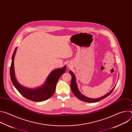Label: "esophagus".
Masks as SVG:
<instances>
[{
    "instance_id": "1",
    "label": "esophagus",
    "mask_w": 132,
    "mask_h": 132,
    "mask_svg": "<svg viewBox=\"0 0 132 132\" xmlns=\"http://www.w3.org/2000/svg\"><path fill=\"white\" fill-rule=\"evenodd\" d=\"M68 66H69V65H68Z\"/></svg>"
}]
</instances>
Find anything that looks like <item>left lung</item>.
<instances>
[{"label": "left lung", "mask_w": 132, "mask_h": 132, "mask_svg": "<svg viewBox=\"0 0 132 132\" xmlns=\"http://www.w3.org/2000/svg\"><path fill=\"white\" fill-rule=\"evenodd\" d=\"M69 73L71 75V84H70V86H71V90L73 92V93L74 94V95L76 96L77 98H78L79 100L86 102H89V103H94V102H96L98 101H99L104 98H105L106 97H107L108 96H109L110 94L112 93V92L113 91L114 89L115 88L116 85L113 87L109 92H108L107 94H106L105 95L99 98H96V99H93V98H88L84 95H83L82 93H80V92L79 91L78 88V86H77V84L76 82V77H75V75L73 74V73L70 70L69 71Z\"/></svg>", "instance_id": "8db88e82"}]
</instances>
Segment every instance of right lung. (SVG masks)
Instances as JSON below:
<instances>
[{
  "mask_svg": "<svg viewBox=\"0 0 132 132\" xmlns=\"http://www.w3.org/2000/svg\"><path fill=\"white\" fill-rule=\"evenodd\" d=\"M17 50L15 48L12 56L10 66V78L11 81L21 95L27 99L35 102L43 101L50 98L55 92L56 84L61 75L65 72L66 66L53 70L49 74L44 83L40 87L35 88H29L21 85L16 79L14 68V59Z\"/></svg>",
  "mask_w": 132,
  "mask_h": 132,
  "instance_id": "add662e5",
  "label": "right lung"
}]
</instances>
